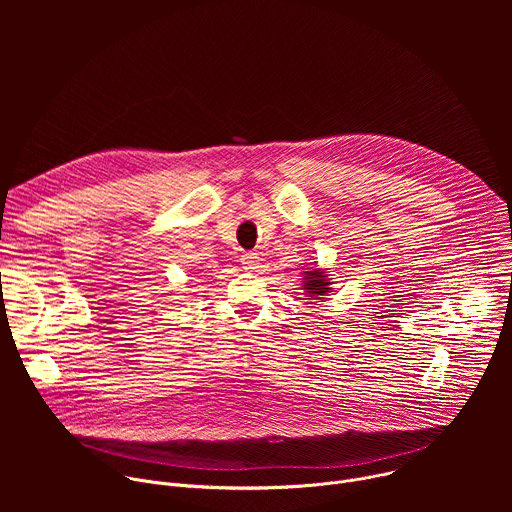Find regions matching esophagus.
Listing matches in <instances>:
<instances>
[{
  "label": "esophagus",
  "mask_w": 512,
  "mask_h": 512,
  "mask_svg": "<svg viewBox=\"0 0 512 512\" xmlns=\"http://www.w3.org/2000/svg\"><path fill=\"white\" fill-rule=\"evenodd\" d=\"M259 255L257 253H245V255H241V263H243V267L245 269H257L259 267Z\"/></svg>",
  "instance_id": "esophagus-1"
}]
</instances>
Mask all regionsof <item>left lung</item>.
<instances>
[{
	"label": "left lung",
	"mask_w": 512,
	"mask_h": 512,
	"mask_svg": "<svg viewBox=\"0 0 512 512\" xmlns=\"http://www.w3.org/2000/svg\"><path fill=\"white\" fill-rule=\"evenodd\" d=\"M304 289L308 291V300H320V296H326V291H330V281L320 269L306 271Z\"/></svg>",
	"instance_id": "left-lung-1"
}]
</instances>
